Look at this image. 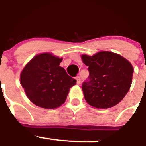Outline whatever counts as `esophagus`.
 Listing matches in <instances>:
<instances>
[{
	"label": "esophagus",
	"mask_w": 146,
	"mask_h": 146,
	"mask_svg": "<svg viewBox=\"0 0 146 146\" xmlns=\"http://www.w3.org/2000/svg\"><path fill=\"white\" fill-rule=\"evenodd\" d=\"M76 84H81V78H80L79 76L76 77Z\"/></svg>",
	"instance_id": "1"
}]
</instances>
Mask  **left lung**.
Here are the masks:
<instances>
[{"mask_svg": "<svg viewBox=\"0 0 146 146\" xmlns=\"http://www.w3.org/2000/svg\"><path fill=\"white\" fill-rule=\"evenodd\" d=\"M81 57L89 67V77L82 84L86 102L97 108H108L117 105L132 84L134 70L130 62L110 52Z\"/></svg>", "mask_w": 146, "mask_h": 146, "instance_id": "obj_1", "label": "left lung"}]
</instances>
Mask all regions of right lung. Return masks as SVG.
<instances>
[{
  "mask_svg": "<svg viewBox=\"0 0 146 146\" xmlns=\"http://www.w3.org/2000/svg\"><path fill=\"white\" fill-rule=\"evenodd\" d=\"M62 58L48 53L37 55L26 65L20 82L27 98L43 108L54 109L65 102L76 80L60 66Z\"/></svg>",
  "mask_w": 146,
  "mask_h": 146,
  "instance_id": "right-lung-1",
  "label": "right lung"
}]
</instances>
